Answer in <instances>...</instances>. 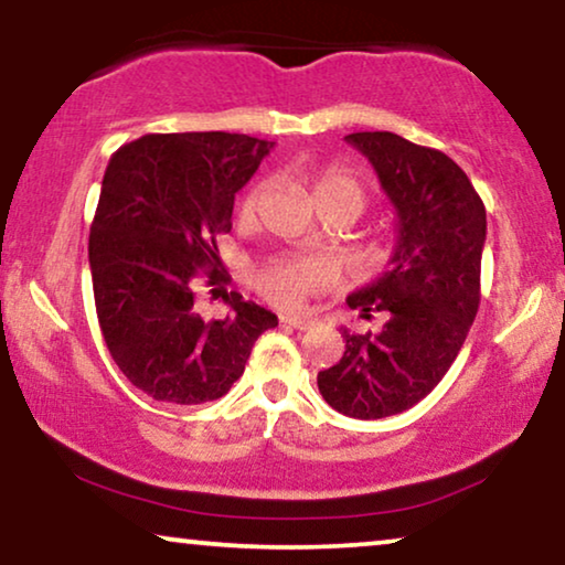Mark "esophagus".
<instances>
[{
	"label": "esophagus",
	"instance_id": "obj_1",
	"mask_svg": "<svg viewBox=\"0 0 565 565\" xmlns=\"http://www.w3.org/2000/svg\"><path fill=\"white\" fill-rule=\"evenodd\" d=\"M281 322H284V324H289V328H294V330H309V328H315V322H312V320H307V317H291V315H284V317H281Z\"/></svg>",
	"mask_w": 565,
	"mask_h": 565
}]
</instances>
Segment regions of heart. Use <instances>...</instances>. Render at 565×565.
Returning a JSON list of instances; mask_svg holds the SVG:
<instances>
[{
  "instance_id": "heart-1",
  "label": "heart",
  "mask_w": 565,
  "mask_h": 565,
  "mask_svg": "<svg viewBox=\"0 0 565 565\" xmlns=\"http://www.w3.org/2000/svg\"><path fill=\"white\" fill-rule=\"evenodd\" d=\"M309 192L317 210L328 206H345L355 217L365 210V189L353 173H348L338 166H324L307 177ZM268 181L258 179L245 189V194L237 202V225L250 227L256 225L260 206L266 202ZM388 250V241L379 245V253ZM332 281V268L324 260L317 258H276L271 264L260 266L253 276V286L264 299L281 309H299L305 305L309 294L328 289Z\"/></svg>"
}]
</instances>
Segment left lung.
Instances as JSON below:
<instances>
[{
	"mask_svg": "<svg viewBox=\"0 0 565 565\" xmlns=\"http://www.w3.org/2000/svg\"><path fill=\"white\" fill-rule=\"evenodd\" d=\"M396 210V248L376 281L348 297L379 332L343 330L345 353L317 373L322 399L340 415L381 419L425 399L466 343L481 301L487 210L471 179L443 150L394 132H353Z\"/></svg>",
	"mask_w": 565,
	"mask_h": 565,
	"instance_id": "1",
	"label": "left lung"
}]
</instances>
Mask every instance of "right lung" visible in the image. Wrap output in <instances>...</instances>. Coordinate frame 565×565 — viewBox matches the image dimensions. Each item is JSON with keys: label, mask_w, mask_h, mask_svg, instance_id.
Masks as SVG:
<instances>
[{"label": "right lung", "mask_w": 565, "mask_h": 565, "mask_svg": "<svg viewBox=\"0 0 565 565\" xmlns=\"http://www.w3.org/2000/svg\"><path fill=\"white\" fill-rule=\"evenodd\" d=\"M274 142L237 132H153L109 158L89 233L94 305L117 369L156 402L220 399L274 312L217 289V237ZM204 285L228 315L204 321Z\"/></svg>", "instance_id": "right-lung-1"}]
</instances>
